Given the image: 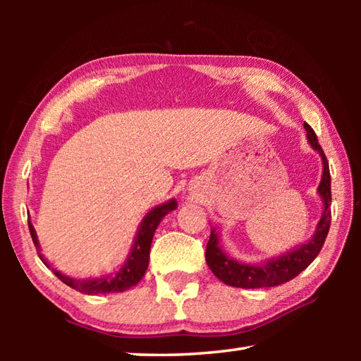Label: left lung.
I'll use <instances>...</instances> for the list:
<instances>
[{
    "mask_svg": "<svg viewBox=\"0 0 361 361\" xmlns=\"http://www.w3.org/2000/svg\"><path fill=\"white\" fill-rule=\"evenodd\" d=\"M304 129L307 130L309 143L312 145L314 149L320 152L323 161V176L319 192L323 199L325 210H323V216L317 226L312 240L277 259H271L262 262V264H243V262L232 259L223 253V250L218 247V235L215 231H212L205 250V261L212 272L226 285L235 286V288H267V286L282 285L299 276L320 253L328 235L329 224H331V209H329V204H331V176H329L328 159L319 140H317L314 129L305 122Z\"/></svg>",
    "mask_w": 361,
    "mask_h": 361,
    "instance_id": "obj_1",
    "label": "left lung"
}]
</instances>
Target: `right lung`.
<instances>
[{
    "label": "right lung",
    "instance_id": "1",
    "mask_svg": "<svg viewBox=\"0 0 361 361\" xmlns=\"http://www.w3.org/2000/svg\"><path fill=\"white\" fill-rule=\"evenodd\" d=\"M176 209V202L175 200H170L167 204H162L152 209L148 215L145 216L142 226H140V231L137 234L135 243H133V248L127 258L126 264L122 266L118 272L113 274V276H106L102 279H95V280H78V279H71L66 277L63 274H60L57 269L49 267L47 262L42 259V256L39 255V245H38V239H36V232L33 229V224L28 221V228H30V234H32L33 243L36 247V252H38L41 261L51 269V271L56 274V276L62 280L65 285L71 286L73 290H76L79 293H84V295H102V293H119V291H126L129 290L130 286L137 285L142 277L145 276L146 269H148V262H149V250H151V242H152V235H154V231L157 229L161 219L167 215L169 212H172Z\"/></svg>",
    "mask_w": 361,
    "mask_h": 361
}]
</instances>
